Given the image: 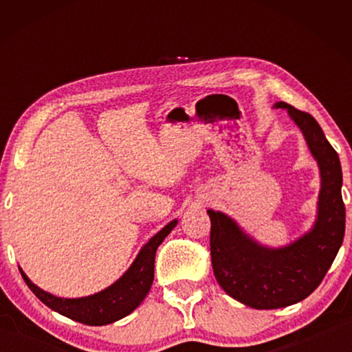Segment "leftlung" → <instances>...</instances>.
Segmentation results:
<instances>
[{
    "instance_id": "obj_1",
    "label": "left lung",
    "mask_w": 352,
    "mask_h": 352,
    "mask_svg": "<svg viewBox=\"0 0 352 352\" xmlns=\"http://www.w3.org/2000/svg\"><path fill=\"white\" fill-rule=\"evenodd\" d=\"M273 107L287 111L305 136L318 164L320 192L312 228L283 247L264 245L228 214L208 210L214 276L231 298L253 309H279L307 298L323 281L344 236L340 158L309 113L285 102Z\"/></svg>"
}]
</instances>
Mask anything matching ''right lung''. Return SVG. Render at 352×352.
Returning a JSON list of instances; mask_svg holds the SVG:
<instances>
[{"mask_svg":"<svg viewBox=\"0 0 352 352\" xmlns=\"http://www.w3.org/2000/svg\"><path fill=\"white\" fill-rule=\"evenodd\" d=\"M177 223L178 220L174 219L163 230L152 236L146 245L140 250V253L136 254L135 261L126 273L98 294L82 298L56 296L35 285L21 270V267L19 269L28 287L34 292V295L54 312L88 326L115 323V321L132 314L144 301L153 283L155 253H157L160 243L175 228Z\"/></svg>","mask_w":352,"mask_h":352,"instance_id":"add662e5","label":"right lung"}]
</instances>
